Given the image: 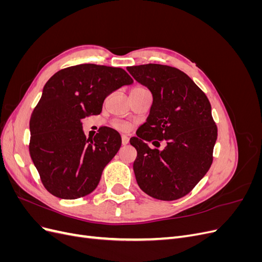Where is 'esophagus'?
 I'll use <instances>...</instances> for the list:
<instances>
[{
  "instance_id": "1",
  "label": "esophagus",
  "mask_w": 262,
  "mask_h": 262,
  "mask_svg": "<svg viewBox=\"0 0 262 262\" xmlns=\"http://www.w3.org/2000/svg\"><path fill=\"white\" fill-rule=\"evenodd\" d=\"M121 143H122V145L128 144L129 143V138L125 137V136H122L121 137Z\"/></svg>"
}]
</instances>
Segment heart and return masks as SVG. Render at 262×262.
I'll return each instance as SVG.
<instances>
[{"instance_id": "b5f03b06", "label": "heart", "mask_w": 262, "mask_h": 262, "mask_svg": "<svg viewBox=\"0 0 262 262\" xmlns=\"http://www.w3.org/2000/svg\"><path fill=\"white\" fill-rule=\"evenodd\" d=\"M137 89H142V87H137ZM114 126H115L116 129H118V130H122V131L126 130V128H128V126H126V124H124L123 122H119V121L114 122Z\"/></svg>"}]
</instances>
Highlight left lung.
Instances as JSON below:
<instances>
[{"label":"left lung","instance_id":"8db88e82","mask_svg":"<svg viewBox=\"0 0 262 262\" xmlns=\"http://www.w3.org/2000/svg\"><path fill=\"white\" fill-rule=\"evenodd\" d=\"M134 80L152 93L146 122L130 139L138 155L134 175L142 191L158 200L188 194L211 167L217 128L205 94L186 73L162 64L128 67ZM165 139L162 150L150 149Z\"/></svg>","mask_w":262,"mask_h":262}]
</instances>
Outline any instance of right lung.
Returning <instances> with one entry per match:
<instances>
[{
  "label": "right lung",
  "instance_id": "obj_1",
  "mask_svg": "<svg viewBox=\"0 0 262 262\" xmlns=\"http://www.w3.org/2000/svg\"><path fill=\"white\" fill-rule=\"evenodd\" d=\"M132 83L123 69L96 64L60 70L46 83L30 117L29 153L51 194L72 200L96 189L121 137L102 126L94 139H86L82 119L99 115L109 94Z\"/></svg>",
  "mask_w": 262,
  "mask_h": 262
}]
</instances>
